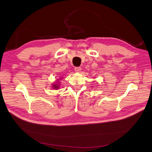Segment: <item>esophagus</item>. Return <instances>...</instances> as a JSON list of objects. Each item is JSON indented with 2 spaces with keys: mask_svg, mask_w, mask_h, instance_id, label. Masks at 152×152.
I'll return each mask as SVG.
<instances>
[{
  "mask_svg": "<svg viewBox=\"0 0 152 152\" xmlns=\"http://www.w3.org/2000/svg\"><path fill=\"white\" fill-rule=\"evenodd\" d=\"M74 69H75V72H77V73L80 72V70H81V68L80 67H75Z\"/></svg>",
  "mask_w": 152,
  "mask_h": 152,
  "instance_id": "1",
  "label": "esophagus"
}]
</instances>
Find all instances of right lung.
I'll return each mask as SVG.
<instances>
[{
	"mask_svg": "<svg viewBox=\"0 0 152 152\" xmlns=\"http://www.w3.org/2000/svg\"><path fill=\"white\" fill-rule=\"evenodd\" d=\"M61 79H62V77H61V78H59V79H58V80L56 82H54V84H53L51 85V87H53V89H54L55 90H57L59 88V84H60V83H59V80H59V79H60L61 80Z\"/></svg>",
	"mask_w": 152,
	"mask_h": 152,
	"instance_id": "1",
	"label": "right lung"
}]
</instances>
